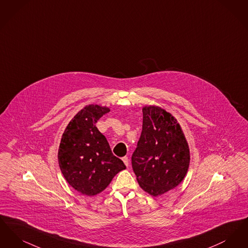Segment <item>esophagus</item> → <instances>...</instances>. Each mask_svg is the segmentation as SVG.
<instances>
[{"mask_svg":"<svg viewBox=\"0 0 248 248\" xmlns=\"http://www.w3.org/2000/svg\"><path fill=\"white\" fill-rule=\"evenodd\" d=\"M123 162L124 163V165H126V166H128L129 165V159H128V157H126V156H124V157H123Z\"/></svg>","mask_w":248,"mask_h":248,"instance_id":"1","label":"esophagus"}]
</instances>
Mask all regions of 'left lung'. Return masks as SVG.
<instances>
[{"label": "left lung", "instance_id": "1", "mask_svg": "<svg viewBox=\"0 0 248 248\" xmlns=\"http://www.w3.org/2000/svg\"><path fill=\"white\" fill-rule=\"evenodd\" d=\"M141 136L132 154L140 186L159 196L183 180L189 165L188 143L177 120L159 107H145Z\"/></svg>", "mask_w": 248, "mask_h": 248}]
</instances>
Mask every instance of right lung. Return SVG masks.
<instances>
[{
  "label": "right lung",
  "mask_w": 248,
  "mask_h": 248,
  "mask_svg": "<svg viewBox=\"0 0 248 248\" xmlns=\"http://www.w3.org/2000/svg\"><path fill=\"white\" fill-rule=\"evenodd\" d=\"M108 111L98 105L83 108L70 122L60 142V170L72 188L87 196L104 190L113 177L126 168L95 127Z\"/></svg>",
  "instance_id": "right-lung-1"
}]
</instances>
